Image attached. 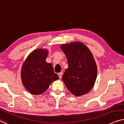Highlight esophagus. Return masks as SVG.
I'll list each match as a JSON object with an SVG mask.
<instances>
[{
  "mask_svg": "<svg viewBox=\"0 0 124 124\" xmlns=\"http://www.w3.org/2000/svg\"><path fill=\"white\" fill-rule=\"evenodd\" d=\"M62 75H63V72H59V73L58 74V76H59V78H60V79L62 78Z\"/></svg>",
  "mask_w": 124,
  "mask_h": 124,
  "instance_id": "obj_1",
  "label": "esophagus"
}]
</instances>
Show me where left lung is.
Here are the masks:
<instances>
[{
    "label": "left lung",
    "instance_id": "1",
    "mask_svg": "<svg viewBox=\"0 0 124 124\" xmlns=\"http://www.w3.org/2000/svg\"><path fill=\"white\" fill-rule=\"evenodd\" d=\"M61 49L68 62V68L62 76L67 88L73 95H85L93 88L98 74V69L93 55L81 42L63 44Z\"/></svg>",
    "mask_w": 124,
    "mask_h": 124
}]
</instances>
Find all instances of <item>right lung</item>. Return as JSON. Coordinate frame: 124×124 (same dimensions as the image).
Listing matches in <instances>:
<instances>
[{
    "label": "right lung",
    "mask_w": 124,
    "mask_h": 124,
    "mask_svg": "<svg viewBox=\"0 0 124 124\" xmlns=\"http://www.w3.org/2000/svg\"><path fill=\"white\" fill-rule=\"evenodd\" d=\"M48 50L39 49L33 51L23 63L21 71L23 84L33 95H40L59 79L52 63L46 62Z\"/></svg>",
    "instance_id": "right-lung-1"
}]
</instances>
